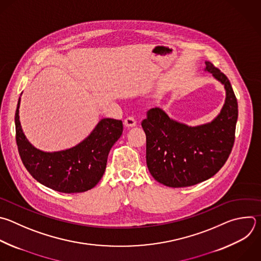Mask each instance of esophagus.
Instances as JSON below:
<instances>
[{
    "label": "esophagus",
    "mask_w": 261,
    "mask_h": 261,
    "mask_svg": "<svg viewBox=\"0 0 261 261\" xmlns=\"http://www.w3.org/2000/svg\"><path fill=\"white\" fill-rule=\"evenodd\" d=\"M124 126L126 128H133L136 126V121L132 117H129L124 121Z\"/></svg>",
    "instance_id": "obj_1"
}]
</instances>
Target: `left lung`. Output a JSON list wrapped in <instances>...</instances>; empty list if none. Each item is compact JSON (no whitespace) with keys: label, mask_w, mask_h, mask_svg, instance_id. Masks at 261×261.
Returning a JSON list of instances; mask_svg holds the SVG:
<instances>
[{"label":"left lung","mask_w":261,"mask_h":261,"mask_svg":"<svg viewBox=\"0 0 261 261\" xmlns=\"http://www.w3.org/2000/svg\"><path fill=\"white\" fill-rule=\"evenodd\" d=\"M205 64V70L225 89L224 105L212 122L188 126L154 108L141 123L146 135L147 168L152 177L166 187H191L211 178L225 164L233 146L236 95L226 75L211 62Z\"/></svg>","instance_id":"8db88e82"}]
</instances>
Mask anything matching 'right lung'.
<instances>
[{
    "label": "right lung",
    "mask_w": 261,
    "mask_h": 261,
    "mask_svg": "<svg viewBox=\"0 0 261 261\" xmlns=\"http://www.w3.org/2000/svg\"><path fill=\"white\" fill-rule=\"evenodd\" d=\"M19 107L20 98L15 113L16 143L30 174L59 193H83L93 189L103 176L112 146L123 133L122 121L102 119L75 146L47 152L36 148L25 137L19 121Z\"/></svg>",
    "instance_id": "right-lung-1"
}]
</instances>
